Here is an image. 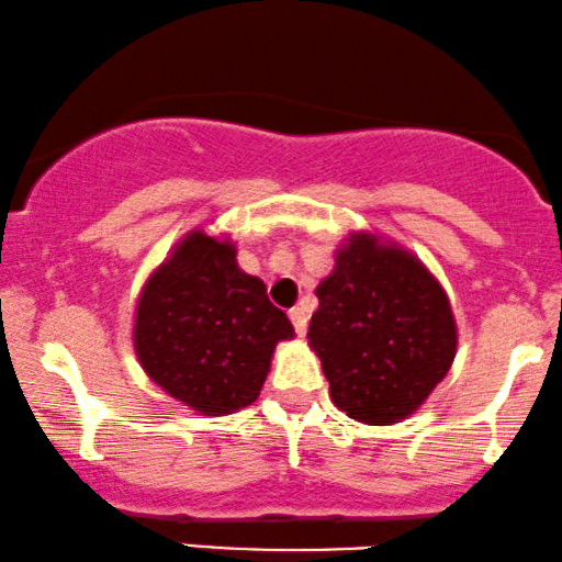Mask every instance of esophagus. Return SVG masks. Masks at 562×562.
<instances>
[{"label":"esophagus","mask_w":562,"mask_h":562,"mask_svg":"<svg viewBox=\"0 0 562 562\" xmlns=\"http://www.w3.org/2000/svg\"><path fill=\"white\" fill-rule=\"evenodd\" d=\"M289 318H292V323H294V331L300 336H305V331H307V310L302 305H296V307L289 310Z\"/></svg>","instance_id":"34e87169"}]
</instances>
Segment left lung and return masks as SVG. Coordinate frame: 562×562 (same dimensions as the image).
<instances>
[{"label":"left lung","mask_w":562,"mask_h":562,"mask_svg":"<svg viewBox=\"0 0 562 562\" xmlns=\"http://www.w3.org/2000/svg\"><path fill=\"white\" fill-rule=\"evenodd\" d=\"M315 294L307 339L334 405L368 426L418 411L458 352L450 296L431 270L400 244L355 231Z\"/></svg>","instance_id":"1"}]
</instances>
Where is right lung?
Returning a JSON list of instances; mask_svg holds the SVG:
<instances>
[{"label":"right lung","mask_w":562,"mask_h":562,"mask_svg":"<svg viewBox=\"0 0 562 562\" xmlns=\"http://www.w3.org/2000/svg\"><path fill=\"white\" fill-rule=\"evenodd\" d=\"M292 336L266 283L239 268L236 244L202 228L170 249L136 302L134 349L144 373L200 415L252 405L276 345Z\"/></svg>","instance_id":"obj_1"}]
</instances>
